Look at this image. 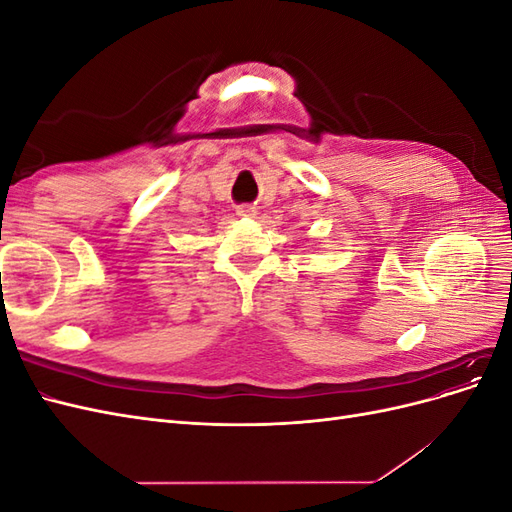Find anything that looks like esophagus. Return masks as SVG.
Returning a JSON list of instances; mask_svg holds the SVG:
<instances>
[{
    "label": "esophagus",
    "mask_w": 512,
    "mask_h": 512,
    "mask_svg": "<svg viewBox=\"0 0 512 512\" xmlns=\"http://www.w3.org/2000/svg\"><path fill=\"white\" fill-rule=\"evenodd\" d=\"M237 215H241V218H254L256 207H252V205H239L237 207Z\"/></svg>",
    "instance_id": "esophagus-1"
}]
</instances>
